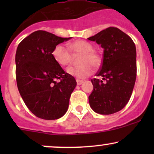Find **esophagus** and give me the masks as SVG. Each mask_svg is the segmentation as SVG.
I'll return each mask as SVG.
<instances>
[{
  "mask_svg": "<svg viewBox=\"0 0 154 154\" xmlns=\"http://www.w3.org/2000/svg\"><path fill=\"white\" fill-rule=\"evenodd\" d=\"M76 82H77V85H81L83 83V81L80 80V79H77V80H76Z\"/></svg>",
  "mask_w": 154,
  "mask_h": 154,
  "instance_id": "esophagus-1",
  "label": "esophagus"
}]
</instances>
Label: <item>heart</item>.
Segmentation results:
<instances>
[{
    "mask_svg": "<svg viewBox=\"0 0 154 154\" xmlns=\"http://www.w3.org/2000/svg\"><path fill=\"white\" fill-rule=\"evenodd\" d=\"M69 48L63 44H59L53 51V56L59 65L64 66L69 64L73 59V54H82L79 58L81 64L70 66L66 69L67 73L78 79H84L93 73V66L100 63V58L93 51V47L85 40H76L69 45Z\"/></svg>",
    "mask_w": 154,
    "mask_h": 154,
    "instance_id": "heart-1",
    "label": "heart"
}]
</instances>
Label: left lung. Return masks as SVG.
Wrapping results in <instances>:
<instances>
[{
    "instance_id": "left-lung-1",
    "label": "left lung",
    "mask_w": 154,
    "mask_h": 154,
    "mask_svg": "<svg viewBox=\"0 0 154 154\" xmlns=\"http://www.w3.org/2000/svg\"><path fill=\"white\" fill-rule=\"evenodd\" d=\"M88 39L103 48V61L96 74L103 78L91 79L90 106L98 114H114L126 106L133 91L137 75L135 45L130 36L113 26Z\"/></svg>"
}]
</instances>
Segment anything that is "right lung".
I'll return each instance as SVG.
<instances>
[{
  "label": "right lung",
  "instance_id": "1",
  "mask_svg": "<svg viewBox=\"0 0 154 154\" xmlns=\"http://www.w3.org/2000/svg\"><path fill=\"white\" fill-rule=\"evenodd\" d=\"M70 38L38 30L17 47L15 61L19 92L28 109L40 119H59L68 109L77 82L55 61L52 53L56 45Z\"/></svg>",
  "mask_w": 154,
  "mask_h": 154
}]
</instances>
